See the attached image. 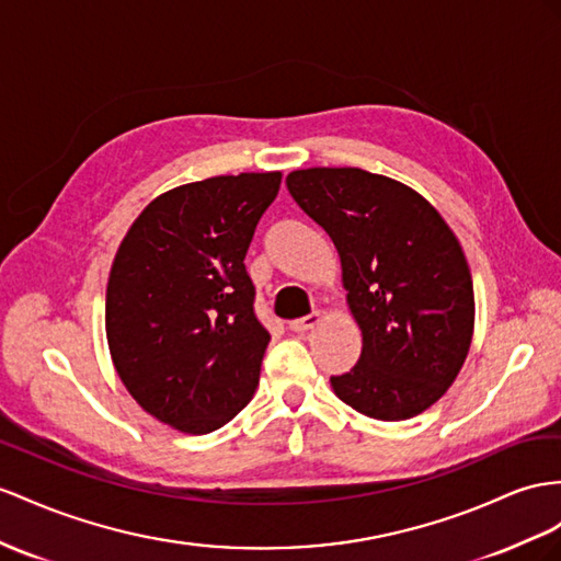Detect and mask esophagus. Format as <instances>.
<instances>
[{"label":"esophagus","mask_w":561,"mask_h":561,"mask_svg":"<svg viewBox=\"0 0 561 561\" xmlns=\"http://www.w3.org/2000/svg\"><path fill=\"white\" fill-rule=\"evenodd\" d=\"M320 322H322V314L320 312H310V314H306V318L291 320L289 329H291V332H296V334H306V332H310V329L318 327Z\"/></svg>","instance_id":"obj_1"}]
</instances>
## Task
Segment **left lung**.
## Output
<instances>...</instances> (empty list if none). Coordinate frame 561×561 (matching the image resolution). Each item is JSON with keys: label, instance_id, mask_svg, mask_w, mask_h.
Wrapping results in <instances>:
<instances>
[{"label": "left lung", "instance_id": "obj_1", "mask_svg": "<svg viewBox=\"0 0 561 561\" xmlns=\"http://www.w3.org/2000/svg\"><path fill=\"white\" fill-rule=\"evenodd\" d=\"M296 204L332 237L360 360L332 389L381 422L422 414L450 389L473 336V284L440 213L408 184L360 168L286 175Z\"/></svg>", "mask_w": 561, "mask_h": 561}]
</instances>
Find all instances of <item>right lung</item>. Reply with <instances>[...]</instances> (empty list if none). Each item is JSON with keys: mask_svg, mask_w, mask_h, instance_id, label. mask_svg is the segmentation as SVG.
<instances>
[{"mask_svg": "<svg viewBox=\"0 0 561 561\" xmlns=\"http://www.w3.org/2000/svg\"><path fill=\"white\" fill-rule=\"evenodd\" d=\"M282 172L175 186L139 213L113 257L106 339L125 389L182 434H210L249 405L270 343L243 265Z\"/></svg>", "mask_w": 561, "mask_h": 561, "instance_id": "obj_1", "label": "right lung"}]
</instances>
